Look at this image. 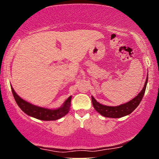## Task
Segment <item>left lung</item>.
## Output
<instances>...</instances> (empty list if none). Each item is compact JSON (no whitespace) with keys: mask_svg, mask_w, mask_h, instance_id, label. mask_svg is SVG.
Here are the masks:
<instances>
[{"mask_svg":"<svg viewBox=\"0 0 159 159\" xmlns=\"http://www.w3.org/2000/svg\"><path fill=\"white\" fill-rule=\"evenodd\" d=\"M148 77L143 90L135 98H134L132 101H129L128 103L121 104V105L118 106H108L102 105L92 96L93 107L100 114L105 117H108V118H120V117L127 116V115L131 114L138 107L140 101H142L143 95L145 94V89H146Z\"/></svg>","mask_w":159,"mask_h":159,"instance_id":"obj_1","label":"left lung"}]
</instances>
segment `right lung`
Instances as JSON below:
<instances>
[{"mask_svg": "<svg viewBox=\"0 0 159 159\" xmlns=\"http://www.w3.org/2000/svg\"><path fill=\"white\" fill-rule=\"evenodd\" d=\"M11 91L14 95V98L16 101L17 105L19 108L23 111L25 114L29 115L30 116L34 117V118L40 119L44 121H53L61 118L68 114L69 111V107L71 106V96L69 97L66 101L64 102V105L58 109L51 110L48 108H44L38 107V106H34L32 104L25 101V100L21 98L18 95L15 93V91L11 86Z\"/></svg>", "mask_w": 159, "mask_h": 159, "instance_id": "add662e5", "label": "right lung"}]
</instances>
